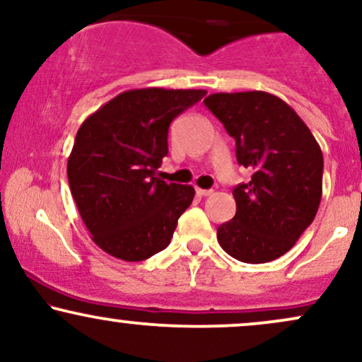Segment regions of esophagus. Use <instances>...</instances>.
Returning <instances> with one entry per match:
<instances>
[{
    "label": "esophagus",
    "mask_w": 362,
    "mask_h": 362,
    "mask_svg": "<svg viewBox=\"0 0 362 362\" xmlns=\"http://www.w3.org/2000/svg\"><path fill=\"white\" fill-rule=\"evenodd\" d=\"M195 192H197V195H201V197H207V195H211L213 194V190L211 189H195Z\"/></svg>",
    "instance_id": "obj_1"
}]
</instances>
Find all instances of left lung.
Returning <instances> with one entry per match:
<instances>
[{"label":"left lung","mask_w":362,"mask_h":362,"mask_svg":"<svg viewBox=\"0 0 362 362\" xmlns=\"http://www.w3.org/2000/svg\"><path fill=\"white\" fill-rule=\"evenodd\" d=\"M204 103L236 141L238 163L252 170L250 182L233 189L236 214L218 228V242L247 264L279 259L317 216L322 149L300 115L267 91L213 93Z\"/></svg>","instance_id":"obj_1"}]
</instances>
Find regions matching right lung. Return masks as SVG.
I'll list each match as a JSON object with an SVG mask.
<instances>
[{
    "label": "right lung",
    "instance_id": "obj_1",
    "mask_svg": "<svg viewBox=\"0 0 362 362\" xmlns=\"http://www.w3.org/2000/svg\"><path fill=\"white\" fill-rule=\"evenodd\" d=\"M206 90L122 91L78 129L68 158L73 199L91 240L115 259L139 262L168 247L194 187L156 177L168 127Z\"/></svg>",
    "mask_w": 362,
    "mask_h": 362
}]
</instances>
